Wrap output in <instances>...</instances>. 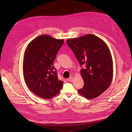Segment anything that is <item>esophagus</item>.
Masks as SVG:
<instances>
[{
	"label": "esophagus",
	"instance_id": "obj_1",
	"mask_svg": "<svg viewBox=\"0 0 132 132\" xmlns=\"http://www.w3.org/2000/svg\"><path fill=\"white\" fill-rule=\"evenodd\" d=\"M67 80L68 81H69V82H72V81H73V77H71L68 78V79H67Z\"/></svg>",
	"mask_w": 132,
	"mask_h": 132
}]
</instances>
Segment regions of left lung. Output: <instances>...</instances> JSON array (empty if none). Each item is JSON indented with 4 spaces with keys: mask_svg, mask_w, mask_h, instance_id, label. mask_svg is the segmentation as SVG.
I'll list each match as a JSON object with an SVG mask.
<instances>
[{
    "mask_svg": "<svg viewBox=\"0 0 132 132\" xmlns=\"http://www.w3.org/2000/svg\"><path fill=\"white\" fill-rule=\"evenodd\" d=\"M79 62L84 86L78 90L83 97L93 99L110 86L113 76L112 56L106 43L95 35L89 34L67 40Z\"/></svg>",
    "mask_w": 132,
    "mask_h": 132,
    "instance_id": "8db88e82",
    "label": "left lung"
}]
</instances>
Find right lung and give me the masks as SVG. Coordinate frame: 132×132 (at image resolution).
<instances>
[{"instance_id":"right-lung-1","label":"right lung","mask_w":132,"mask_h":132,"mask_svg":"<svg viewBox=\"0 0 132 132\" xmlns=\"http://www.w3.org/2000/svg\"><path fill=\"white\" fill-rule=\"evenodd\" d=\"M64 42L42 35L32 40L26 50L23 62L24 80L29 89L43 99L57 95L63 86L53 62Z\"/></svg>"}]
</instances>
